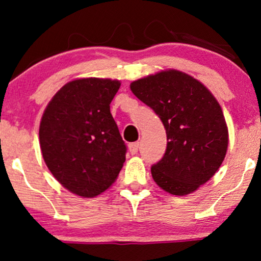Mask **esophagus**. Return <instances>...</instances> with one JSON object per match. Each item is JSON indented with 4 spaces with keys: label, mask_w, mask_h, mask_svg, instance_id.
<instances>
[{
    "label": "esophagus",
    "mask_w": 261,
    "mask_h": 261,
    "mask_svg": "<svg viewBox=\"0 0 261 261\" xmlns=\"http://www.w3.org/2000/svg\"><path fill=\"white\" fill-rule=\"evenodd\" d=\"M128 149H129V152L132 155H136L138 150H139V143H138V141H136V143H130L129 145H128Z\"/></svg>",
    "instance_id": "34e87169"
}]
</instances>
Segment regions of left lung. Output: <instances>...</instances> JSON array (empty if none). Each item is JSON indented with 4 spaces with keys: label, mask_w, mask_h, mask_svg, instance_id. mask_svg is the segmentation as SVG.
Instances as JSON below:
<instances>
[{
    "label": "left lung",
    "mask_w": 261,
    "mask_h": 261,
    "mask_svg": "<svg viewBox=\"0 0 261 261\" xmlns=\"http://www.w3.org/2000/svg\"><path fill=\"white\" fill-rule=\"evenodd\" d=\"M130 91L166 128V153L151 167L155 182L175 196L196 191L217 173L226 155L229 130L219 102L203 83L178 70L137 80Z\"/></svg>",
    "instance_id": "1"
}]
</instances>
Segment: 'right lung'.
<instances>
[{"instance_id":"1","label":"right lung","mask_w":261,"mask_h":261,"mask_svg":"<svg viewBox=\"0 0 261 261\" xmlns=\"http://www.w3.org/2000/svg\"><path fill=\"white\" fill-rule=\"evenodd\" d=\"M118 80L77 79L48 102L40 123V146L54 178L77 196L108 190L123 167L127 147L110 112Z\"/></svg>"}]
</instances>
